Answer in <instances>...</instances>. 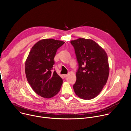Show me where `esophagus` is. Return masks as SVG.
Masks as SVG:
<instances>
[{"mask_svg": "<svg viewBox=\"0 0 131 131\" xmlns=\"http://www.w3.org/2000/svg\"><path fill=\"white\" fill-rule=\"evenodd\" d=\"M68 77V74H63V77L64 78H66Z\"/></svg>", "mask_w": 131, "mask_h": 131, "instance_id": "1", "label": "esophagus"}]
</instances>
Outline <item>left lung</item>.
I'll use <instances>...</instances> for the list:
<instances>
[{"label":"left lung","mask_w":131,"mask_h":131,"mask_svg":"<svg viewBox=\"0 0 131 131\" xmlns=\"http://www.w3.org/2000/svg\"><path fill=\"white\" fill-rule=\"evenodd\" d=\"M70 42L79 63L74 92L83 99H93L102 91L108 80L109 67L107 53L92 39L80 38Z\"/></svg>","instance_id":"left-lung-1"}]
</instances>
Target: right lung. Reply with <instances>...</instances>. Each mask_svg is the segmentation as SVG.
<instances>
[{
  "label": "right lung",
  "mask_w": 131,
  "mask_h": 131,
  "mask_svg": "<svg viewBox=\"0 0 131 131\" xmlns=\"http://www.w3.org/2000/svg\"><path fill=\"white\" fill-rule=\"evenodd\" d=\"M64 43L51 38L41 39L32 47L26 60L27 80L33 90L42 97L51 98L60 90L62 79L52 70L57 50Z\"/></svg>",
  "instance_id": "right-lung-1"
}]
</instances>
